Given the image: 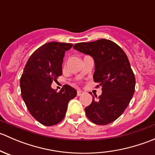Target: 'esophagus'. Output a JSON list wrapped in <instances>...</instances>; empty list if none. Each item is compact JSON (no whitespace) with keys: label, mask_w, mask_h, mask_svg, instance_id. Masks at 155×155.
<instances>
[{"label":"esophagus","mask_w":155,"mask_h":155,"mask_svg":"<svg viewBox=\"0 0 155 155\" xmlns=\"http://www.w3.org/2000/svg\"><path fill=\"white\" fill-rule=\"evenodd\" d=\"M82 94H83V91L81 90H78L77 91V96H80V95H82Z\"/></svg>","instance_id":"obj_1"}]
</instances>
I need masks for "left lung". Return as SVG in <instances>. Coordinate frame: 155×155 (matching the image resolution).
I'll use <instances>...</instances> for the list:
<instances>
[{
    "label": "left lung",
    "instance_id": "obj_1",
    "mask_svg": "<svg viewBox=\"0 0 155 155\" xmlns=\"http://www.w3.org/2000/svg\"><path fill=\"white\" fill-rule=\"evenodd\" d=\"M73 48L93 58L94 81L102 86V94L94 97L85 109L87 117L99 125L112 123L122 115L135 91V76L125 52L107 39L76 43Z\"/></svg>",
    "mask_w": 155,
    "mask_h": 155
}]
</instances>
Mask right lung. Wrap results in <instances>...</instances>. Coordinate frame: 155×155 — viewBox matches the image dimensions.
Masks as SVG:
<instances>
[{"label": "right lung", "instance_id": "1", "mask_svg": "<svg viewBox=\"0 0 155 155\" xmlns=\"http://www.w3.org/2000/svg\"><path fill=\"white\" fill-rule=\"evenodd\" d=\"M71 43L50 42L37 48L29 58L20 79L21 97L29 112L45 126H52L63 120L69 101L76 96V89L68 85L56 92L53 81L62 75L65 51Z\"/></svg>", "mask_w": 155, "mask_h": 155}]
</instances>
